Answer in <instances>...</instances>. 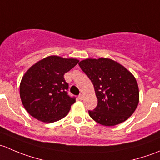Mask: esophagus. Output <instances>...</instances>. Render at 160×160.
Wrapping results in <instances>:
<instances>
[{"instance_id": "34e87169", "label": "esophagus", "mask_w": 160, "mask_h": 160, "mask_svg": "<svg viewBox=\"0 0 160 160\" xmlns=\"http://www.w3.org/2000/svg\"><path fill=\"white\" fill-rule=\"evenodd\" d=\"M78 98H79V100H83V94L80 93V94L78 96Z\"/></svg>"}]
</instances>
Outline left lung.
Returning <instances> with one entry per match:
<instances>
[{
    "label": "left lung",
    "mask_w": 160,
    "mask_h": 160,
    "mask_svg": "<svg viewBox=\"0 0 160 160\" xmlns=\"http://www.w3.org/2000/svg\"><path fill=\"white\" fill-rule=\"evenodd\" d=\"M93 85L98 105L88 111L92 119L105 126L126 121L136 109L138 87L134 76L118 62L106 58L79 62Z\"/></svg>",
    "instance_id": "8db88e82"
}]
</instances>
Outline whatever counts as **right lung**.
Wrapping results in <instances>:
<instances>
[{"mask_svg":"<svg viewBox=\"0 0 160 160\" xmlns=\"http://www.w3.org/2000/svg\"><path fill=\"white\" fill-rule=\"evenodd\" d=\"M79 60L51 56L38 61L25 72L20 84V97L25 110L41 122L59 121L68 114L75 97L68 93L64 74Z\"/></svg>","mask_w":160,"mask_h":160,"instance_id":"add662e5","label":"right lung"}]
</instances>
